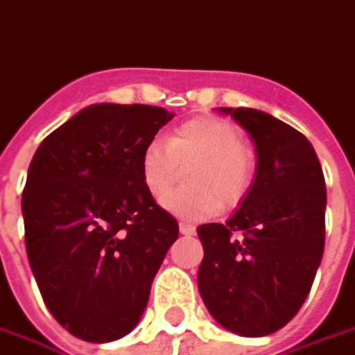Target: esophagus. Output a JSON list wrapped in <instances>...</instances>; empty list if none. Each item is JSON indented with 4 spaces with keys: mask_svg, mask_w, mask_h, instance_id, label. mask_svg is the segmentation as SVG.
Instances as JSON below:
<instances>
[{
    "mask_svg": "<svg viewBox=\"0 0 355 355\" xmlns=\"http://www.w3.org/2000/svg\"><path fill=\"white\" fill-rule=\"evenodd\" d=\"M180 232H182L183 236H193L195 228H193L191 224H187V222H180Z\"/></svg>",
    "mask_w": 355,
    "mask_h": 355,
    "instance_id": "34e87169",
    "label": "esophagus"
}]
</instances>
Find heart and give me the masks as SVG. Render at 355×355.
Instances as JSON below:
<instances>
[{"label": "heart", "instance_id": "b5f03b06", "mask_svg": "<svg viewBox=\"0 0 355 355\" xmlns=\"http://www.w3.org/2000/svg\"><path fill=\"white\" fill-rule=\"evenodd\" d=\"M188 168L187 188L171 193L181 170ZM257 172L255 153L228 119L195 117L166 141L154 139L141 154V178L154 199L183 220H202L216 210L234 209L248 197Z\"/></svg>", "mask_w": 355, "mask_h": 355}]
</instances>
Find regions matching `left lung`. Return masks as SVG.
Instances as JSON below:
<instances>
[{
    "label": "left lung",
    "instance_id": "obj_1",
    "mask_svg": "<svg viewBox=\"0 0 355 355\" xmlns=\"http://www.w3.org/2000/svg\"><path fill=\"white\" fill-rule=\"evenodd\" d=\"M253 139L257 173L226 224L197 228V284L210 315L239 336H266L304 305L324 249L327 187L300 131L253 107H220Z\"/></svg>",
    "mask_w": 355,
    "mask_h": 355
}]
</instances>
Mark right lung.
Returning a JSON list of instances; mask_svg holds the SVG:
<instances>
[{"instance_id":"add662e5","label":"right lung","mask_w":355,"mask_h":355,"mask_svg":"<svg viewBox=\"0 0 355 355\" xmlns=\"http://www.w3.org/2000/svg\"><path fill=\"white\" fill-rule=\"evenodd\" d=\"M173 114L92 104L46 137L23 191L26 255L53 319L87 342L137 327L178 220L141 178V154Z\"/></svg>"}]
</instances>
